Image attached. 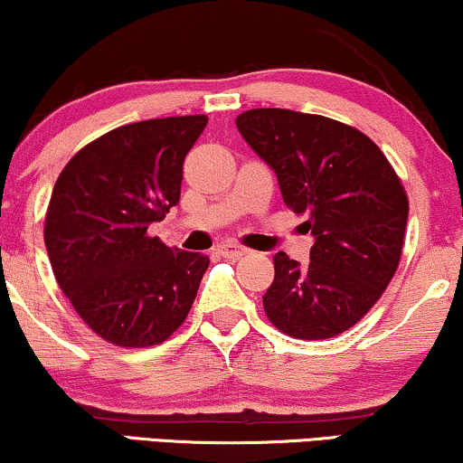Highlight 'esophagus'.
Returning a JSON list of instances; mask_svg holds the SVG:
<instances>
[{"instance_id":"1","label":"esophagus","mask_w":463,"mask_h":463,"mask_svg":"<svg viewBox=\"0 0 463 463\" xmlns=\"http://www.w3.org/2000/svg\"><path fill=\"white\" fill-rule=\"evenodd\" d=\"M221 255L223 257H230V259H236V257H244L246 252H249V249H246V246H240V244H236V242H223L217 249Z\"/></svg>"}]
</instances>
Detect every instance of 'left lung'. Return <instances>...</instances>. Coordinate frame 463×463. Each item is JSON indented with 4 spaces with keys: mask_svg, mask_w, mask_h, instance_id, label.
<instances>
[{
    "mask_svg": "<svg viewBox=\"0 0 463 463\" xmlns=\"http://www.w3.org/2000/svg\"><path fill=\"white\" fill-rule=\"evenodd\" d=\"M236 126L316 238L307 265L276 252L265 314L295 339L347 331L375 306L401 263L409 217L401 179L369 137L337 119L250 109Z\"/></svg>",
    "mask_w": 463,
    "mask_h": 463,
    "instance_id": "1",
    "label": "left lung"
}]
</instances>
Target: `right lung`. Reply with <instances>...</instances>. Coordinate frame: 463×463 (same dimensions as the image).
<instances>
[{"instance_id": "obj_1", "label": "right lung", "mask_w": 463, "mask_h": 463, "mask_svg": "<svg viewBox=\"0 0 463 463\" xmlns=\"http://www.w3.org/2000/svg\"><path fill=\"white\" fill-rule=\"evenodd\" d=\"M206 116L126 124L81 147L54 183L43 242L62 293L99 337L119 347L166 341L208 269L147 227L181 198L183 160Z\"/></svg>"}]
</instances>
